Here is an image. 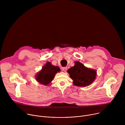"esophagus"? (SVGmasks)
<instances>
[{
	"label": "esophagus",
	"mask_w": 125,
	"mask_h": 125,
	"mask_svg": "<svg viewBox=\"0 0 125 125\" xmlns=\"http://www.w3.org/2000/svg\"><path fill=\"white\" fill-rule=\"evenodd\" d=\"M62 70L64 71V72H66V71L67 70V68L66 67H62Z\"/></svg>",
	"instance_id": "esophagus-1"
}]
</instances>
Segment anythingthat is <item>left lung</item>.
Here are the masks:
<instances>
[{
  "label": "left lung",
  "instance_id": "8db88e82",
  "mask_svg": "<svg viewBox=\"0 0 125 125\" xmlns=\"http://www.w3.org/2000/svg\"><path fill=\"white\" fill-rule=\"evenodd\" d=\"M67 72L70 74V78L73 80L74 85L79 86L88 85L96 78L95 70L84 67L78 61L75 62V66L70 68Z\"/></svg>",
  "mask_w": 125,
  "mask_h": 125
}]
</instances>
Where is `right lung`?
Wrapping results in <instances>:
<instances>
[{
	"label": "right lung",
	"mask_w": 125,
	"mask_h": 125,
	"mask_svg": "<svg viewBox=\"0 0 125 125\" xmlns=\"http://www.w3.org/2000/svg\"><path fill=\"white\" fill-rule=\"evenodd\" d=\"M59 71L60 69L58 67L52 65L50 62H48L37 74L36 80L41 84L47 85L54 79L55 74Z\"/></svg>",
	"instance_id": "add662e5"
}]
</instances>
